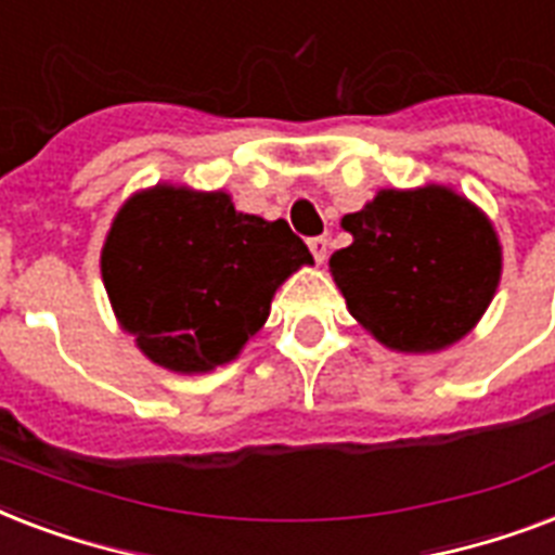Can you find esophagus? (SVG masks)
Instances as JSON below:
<instances>
[{"mask_svg": "<svg viewBox=\"0 0 555 555\" xmlns=\"http://www.w3.org/2000/svg\"><path fill=\"white\" fill-rule=\"evenodd\" d=\"M308 247H311V253H313V259L320 261H325L328 259V247H331V242L328 238H325V235H317V238H311V242H308Z\"/></svg>", "mask_w": 555, "mask_h": 555, "instance_id": "34e87169", "label": "esophagus"}]
</instances>
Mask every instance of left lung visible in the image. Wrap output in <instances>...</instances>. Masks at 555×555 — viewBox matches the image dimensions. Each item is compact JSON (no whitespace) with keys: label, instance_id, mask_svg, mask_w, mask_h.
<instances>
[{"label":"left lung","instance_id":"8db88e82","mask_svg":"<svg viewBox=\"0 0 555 555\" xmlns=\"http://www.w3.org/2000/svg\"><path fill=\"white\" fill-rule=\"evenodd\" d=\"M343 227L354 242L331 256V276L365 331L405 354L466 337L501 279V244L473 201L440 184L379 190Z\"/></svg>","mask_w":555,"mask_h":555}]
</instances>
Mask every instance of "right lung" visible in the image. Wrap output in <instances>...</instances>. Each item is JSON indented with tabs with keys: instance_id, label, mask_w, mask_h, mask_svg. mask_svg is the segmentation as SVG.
I'll return each instance as SVG.
<instances>
[{
	"instance_id": "add662e5",
	"label": "right lung",
	"mask_w": 555,
	"mask_h": 555,
	"mask_svg": "<svg viewBox=\"0 0 555 555\" xmlns=\"http://www.w3.org/2000/svg\"><path fill=\"white\" fill-rule=\"evenodd\" d=\"M311 261L282 218L238 212L221 190L172 184L126 201L100 253L120 328L176 374L235 360L268 320L276 287Z\"/></svg>"
}]
</instances>
